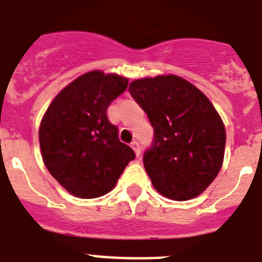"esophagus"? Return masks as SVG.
<instances>
[{
  "label": "esophagus",
  "mask_w": 262,
  "mask_h": 262,
  "mask_svg": "<svg viewBox=\"0 0 262 262\" xmlns=\"http://www.w3.org/2000/svg\"><path fill=\"white\" fill-rule=\"evenodd\" d=\"M131 147H133V149L135 151V155L136 156H140V154H142V151H140V145H139L138 142H133L131 143Z\"/></svg>",
  "instance_id": "esophagus-1"
}]
</instances>
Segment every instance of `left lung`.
<instances>
[{
  "instance_id": "1",
  "label": "left lung",
  "mask_w": 262,
  "mask_h": 262,
  "mask_svg": "<svg viewBox=\"0 0 262 262\" xmlns=\"http://www.w3.org/2000/svg\"><path fill=\"white\" fill-rule=\"evenodd\" d=\"M128 90L154 127L143 164L155 189L173 201L200 195L221 170L226 147V128L212 103L174 75L135 80Z\"/></svg>"
}]
</instances>
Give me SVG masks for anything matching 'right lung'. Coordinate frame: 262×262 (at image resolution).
Instances as JSON below:
<instances>
[{"mask_svg":"<svg viewBox=\"0 0 262 262\" xmlns=\"http://www.w3.org/2000/svg\"><path fill=\"white\" fill-rule=\"evenodd\" d=\"M127 85L128 80L115 73L88 72L55 97L41 119L39 144L45 165L75 196L105 195L135 159L106 115Z\"/></svg>","mask_w":262,"mask_h":262,"instance_id":"1","label":"right lung"}]
</instances>
